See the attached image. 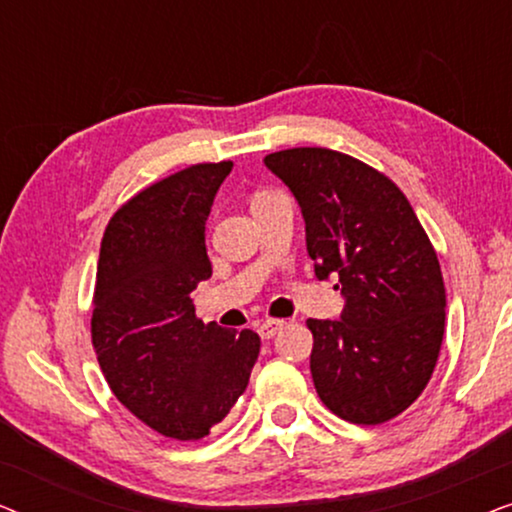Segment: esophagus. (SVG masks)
I'll return each mask as SVG.
<instances>
[{
  "mask_svg": "<svg viewBox=\"0 0 512 512\" xmlns=\"http://www.w3.org/2000/svg\"><path fill=\"white\" fill-rule=\"evenodd\" d=\"M282 326H284L282 319H265L261 321V326H258V335H261L263 340H270L272 335H277V331Z\"/></svg>",
  "mask_w": 512,
  "mask_h": 512,
  "instance_id": "34e87169",
  "label": "esophagus"
}]
</instances>
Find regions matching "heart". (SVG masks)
Returning a JSON list of instances; mask_svg holds the SVG:
<instances>
[{
    "instance_id": "1",
    "label": "heart",
    "mask_w": 512,
    "mask_h": 512,
    "mask_svg": "<svg viewBox=\"0 0 512 512\" xmlns=\"http://www.w3.org/2000/svg\"><path fill=\"white\" fill-rule=\"evenodd\" d=\"M272 195H277V193H270V191H261V193H256V195H254V202H251V207L258 205V202H263V200L272 198Z\"/></svg>"
}]
</instances>
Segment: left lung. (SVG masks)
<instances>
[{"instance_id":"obj_1","label":"left lung","mask_w":512,"mask_h":512,"mask_svg":"<svg viewBox=\"0 0 512 512\" xmlns=\"http://www.w3.org/2000/svg\"><path fill=\"white\" fill-rule=\"evenodd\" d=\"M305 219L314 275H335L340 319H307L310 370L324 405L354 424H382L422 394L445 331L438 256L394 181L361 160L303 146L270 153Z\"/></svg>"}]
</instances>
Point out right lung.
Here are the masks:
<instances>
[{
	"label": "right lung",
	"instance_id": "obj_1",
	"mask_svg": "<svg viewBox=\"0 0 512 512\" xmlns=\"http://www.w3.org/2000/svg\"><path fill=\"white\" fill-rule=\"evenodd\" d=\"M230 160L186 167L111 216L93 298V347L111 391L137 419L200 440L249 384L261 338L195 317L191 293L212 277L205 223Z\"/></svg>",
	"mask_w": 512,
	"mask_h": 512
}]
</instances>
